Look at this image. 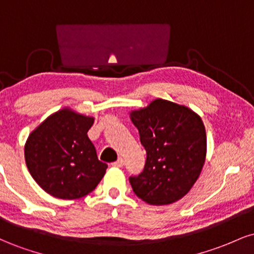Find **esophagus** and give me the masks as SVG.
Instances as JSON below:
<instances>
[{
	"mask_svg": "<svg viewBox=\"0 0 254 254\" xmlns=\"http://www.w3.org/2000/svg\"><path fill=\"white\" fill-rule=\"evenodd\" d=\"M112 166H113V167H123V166H124V160L123 159H119L118 161L113 162Z\"/></svg>",
	"mask_w": 254,
	"mask_h": 254,
	"instance_id": "34e87169",
	"label": "esophagus"
}]
</instances>
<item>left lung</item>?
<instances>
[{
  "instance_id": "left-lung-1",
  "label": "left lung",
  "mask_w": 254,
  "mask_h": 254,
  "mask_svg": "<svg viewBox=\"0 0 254 254\" xmlns=\"http://www.w3.org/2000/svg\"><path fill=\"white\" fill-rule=\"evenodd\" d=\"M129 116L147 151L143 172L129 178L136 196L150 205L182 199L205 162L206 133L200 116L165 99H155Z\"/></svg>"
}]
</instances>
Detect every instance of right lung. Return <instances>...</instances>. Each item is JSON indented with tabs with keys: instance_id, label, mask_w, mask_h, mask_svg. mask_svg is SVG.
Wrapping results in <instances>:
<instances>
[{
	"instance_id": "add662e5",
	"label": "right lung",
	"mask_w": 254,
	"mask_h": 254,
	"mask_svg": "<svg viewBox=\"0 0 254 254\" xmlns=\"http://www.w3.org/2000/svg\"><path fill=\"white\" fill-rule=\"evenodd\" d=\"M94 117L63 107L28 135L25 161L28 172L46 193L77 199L94 190L106 173L99 161L88 130Z\"/></svg>"
}]
</instances>
